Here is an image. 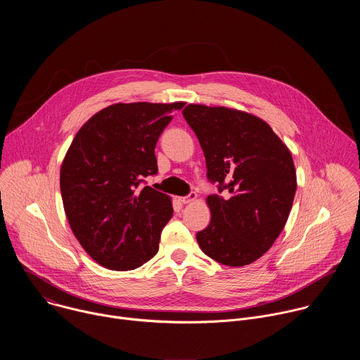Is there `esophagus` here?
I'll use <instances>...</instances> for the list:
<instances>
[{"label": "esophagus", "instance_id": "1", "mask_svg": "<svg viewBox=\"0 0 360 360\" xmlns=\"http://www.w3.org/2000/svg\"><path fill=\"white\" fill-rule=\"evenodd\" d=\"M196 198H198V195L195 193V192H191L188 196H184V198H179V200L182 202V203H191V202H193V200H196Z\"/></svg>", "mask_w": 360, "mask_h": 360}]
</instances>
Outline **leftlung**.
<instances>
[{
    "mask_svg": "<svg viewBox=\"0 0 360 360\" xmlns=\"http://www.w3.org/2000/svg\"><path fill=\"white\" fill-rule=\"evenodd\" d=\"M182 114L198 136L210 181L229 192L207 198L211 222L196 233L199 248L222 265H249L274 245L288 221L297 185L292 153L249 112L189 104Z\"/></svg>",
    "mask_w": 360,
    "mask_h": 360,
    "instance_id": "left-lung-1",
    "label": "left lung"
}]
</instances>
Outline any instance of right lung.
Returning <instances> with one entry per match:
<instances>
[{
    "label": "right lung",
    "mask_w": 360,
    "mask_h": 360,
    "mask_svg": "<svg viewBox=\"0 0 360 360\" xmlns=\"http://www.w3.org/2000/svg\"><path fill=\"white\" fill-rule=\"evenodd\" d=\"M184 105L120 102L72 139L60 172L63 203L75 238L101 266L131 271L157 255L172 200L141 182L158 172L157 141Z\"/></svg>",
    "instance_id": "1"
}]
</instances>
